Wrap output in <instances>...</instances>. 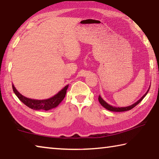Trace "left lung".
Masks as SVG:
<instances>
[{
	"mask_svg": "<svg viewBox=\"0 0 159 159\" xmlns=\"http://www.w3.org/2000/svg\"><path fill=\"white\" fill-rule=\"evenodd\" d=\"M150 88V87H149ZM149 90H148L147 91V93L144 94V95L142 97V98L139 99V100L138 102H136L135 103H134L133 104H132V105L129 106V107H112L111 105H109V104H107V102L104 100L103 99H102L100 96H99L98 98V99H99V103L101 104V105L102 107H104V108L107 109V110H109V111H116V112H120V111H128V110H130L133 108H134V107H135L136 105H138V104L140 102L142 99H144V98L145 96L147 95V94L148 93V92H149Z\"/></svg>",
	"mask_w": 159,
	"mask_h": 159,
	"instance_id": "obj_1",
	"label": "left lung"
}]
</instances>
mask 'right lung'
<instances>
[{
    "mask_svg": "<svg viewBox=\"0 0 159 159\" xmlns=\"http://www.w3.org/2000/svg\"><path fill=\"white\" fill-rule=\"evenodd\" d=\"M69 87V85H66L62 90H60L57 95L53 96L52 98H50L47 99H43V100H37V99H32L26 98L18 92L16 90L15 86L12 85V90L17 98L20 99L21 102H22L26 106H27L29 108L35 110H50L51 109L55 108L56 107L59 105V104L63 100L64 97L66 95V90Z\"/></svg>",
    "mask_w": 159,
    "mask_h": 159,
    "instance_id": "obj_1",
    "label": "right lung"
}]
</instances>
